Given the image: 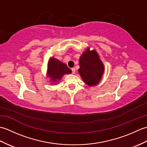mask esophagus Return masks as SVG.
I'll return each instance as SVG.
<instances>
[{
    "label": "esophagus",
    "instance_id": "1",
    "mask_svg": "<svg viewBox=\"0 0 147 147\" xmlns=\"http://www.w3.org/2000/svg\"><path fill=\"white\" fill-rule=\"evenodd\" d=\"M71 71H72V73H73V74H74L75 73V68H71Z\"/></svg>",
    "mask_w": 147,
    "mask_h": 147
}]
</instances>
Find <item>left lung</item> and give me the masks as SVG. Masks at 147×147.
Returning <instances> with one entry per match:
<instances>
[{
    "instance_id": "1",
    "label": "left lung",
    "mask_w": 147,
    "mask_h": 147,
    "mask_svg": "<svg viewBox=\"0 0 147 147\" xmlns=\"http://www.w3.org/2000/svg\"><path fill=\"white\" fill-rule=\"evenodd\" d=\"M104 71V65L95 50L90 51L88 48L80 58L78 73L86 85L95 86L102 79Z\"/></svg>"
}]
</instances>
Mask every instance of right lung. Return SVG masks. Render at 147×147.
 Returning a JSON list of instances; mask_svg holds the SVG:
<instances>
[{
    "mask_svg": "<svg viewBox=\"0 0 147 147\" xmlns=\"http://www.w3.org/2000/svg\"><path fill=\"white\" fill-rule=\"evenodd\" d=\"M72 71L65 64L57 59L52 57L50 59L48 63L47 76L51 79L52 84L58 82L64 74H69Z\"/></svg>",
    "mask_w": 147,
    "mask_h": 147,
    "instance_id": "right-lung-1",
    "label": "right lung"
}]
</instances>
